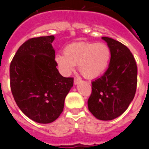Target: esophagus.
Masks as SVG:
<instances>
[{
  "label": "esophagus",
  "instance_id": "obj_1",
  "mask_svg": "<svg viewBox=\"0 0 149 149\" xmlns=\"http://www.w3.org/2000/svg\"><path fill=\"white\" fill-rule=\"evenodd\" d=\"M80 81H81V77H75V78L74 79V84H75V85H77V84H78Z\"/></svg>",
  "mask_w": 149,
  "mask_h": 149
}]
</instances>
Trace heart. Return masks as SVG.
<instances>
[{"label": "heart", "instance_id": "1", "mask_svg": "<svg viewBox=\"0 0 149 149\" xmlns=\"http://www.w3.org/2000/svg\"><path fill=\"white\" fill-rule=\"evenodd\" d=\"M111 51L102 42H84L68 45L64 55L55 57L56 65L63 74L68 75L77 65L80 73L88 79L95 78L107 68L110 61Z\"/></svg>", "mask_w": 149, "mask_h": 149}]
</instances>
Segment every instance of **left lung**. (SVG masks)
<instances>
[{
	"instance_id": "obj_1",
	"label": "left lung",
	"mask_w": 149,
	"mask_h": 149,
	"mask_svg": "<svg viewBox=\"0 0 149 149\" xmlns=\"http://www.w3.org/2000/svg\"><path fill=\"white\" fill-rule=\"evenodd\" d=\"M111 51L107 70L92 82L88 108L96 119L113 120L122 115L135 95L137 66L131 51L122 43L104 36Z\"/></svg>"
}]
</instances>
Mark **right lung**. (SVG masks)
<instances>
[{
  "label": "right lung",
  "instance_id": "right-lung-1",
  "mask_svg": "<svg viewBox=\"0 0 149 149\" xmlns=\"http://www.w3.org/2000/svg\"><path fill=\"white\" fill-rule=\"evenodd\" d=\"M54 36L32 38L18 48L10 66V87L24 115L41 124L53 122L62 113L72 77L56 68Z\"/></svg>",
  "mask_w": 149,
  "mask_h": 149
}]
</instances>
